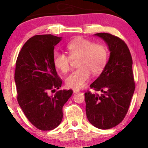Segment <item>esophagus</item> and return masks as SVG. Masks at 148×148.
<instances>
[{
  "label": "esophagus",
  "instance_id": "obj_1",
  "mask_svg": "<svg viewBox=\"0 0 148 148\" xmlns=\"http://www.w3.org/2000/svg\"><path fill=\"white\" fill-rule=\"evenodd\" d=\"M73 91L74 93H77V92H79V90H78V89H73Z\"/></svg>",
  "mask_w": 148,
  "mask_h": 148
}]
</instances>
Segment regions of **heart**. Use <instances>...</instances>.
Here are the masks:
<instances>
[{
  "instance_id": "1",
  "label": "heart",
  "mask_w": 148,
  "mask_h": 148,
  "mask_svg": "<svg viewBox=\"0 0 148 148\" xmlns=\"http://www.w3.org/2000/svg\"><path fill=\"white\" fill-rule=\"evenodd\" d=\"M69 55L55 52L53 55L54 66L62 73L70 69L71 59L79 58L77 65L79 66L66 79L69 88H82L91 77V72L97 75L104 69L108 59L109 52L106 45L95 43L87 38L79 37L71 40L66 44Z\"/></svg>"
}]
</instances>
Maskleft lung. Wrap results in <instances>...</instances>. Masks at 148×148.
<instances>
[{
  "label": "left lung",
  "mask_w": 148,
  "mask_h": 148,
  "mask_svg": "<svg viewBox=\"0 0 148 148\" xmlns=\"http://www.w3.org/2000/svg\"><path fill=\"white\" fill-rule=\"evenodd\" d=\"M96 36L106 42L110 55L102 73L90 86L102 94L85 93L86 112L91 124L108 129L122 122L128 112L135 88L133 60L128 46L120 38L108 33Z\"/></svg>",
  "instance_id": "left-lung-1"
}]
</instances>
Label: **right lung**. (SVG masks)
Listing matches in <instances>:
<instances>
[{
	"label": "right lung",
	"instance_id": "obj_1",
	"mask_svg": "<svg viewBox=\"0 0 148 148\" xmlns=\"http://www.w3.org/2000/svg\"><path fill=\"white\" fill-rule=\"evenodd\" d=\"M61 38L36 35L25 42L16 61L15 82L17 99L30 123L42 131L57 127L62 119V107L72 90H59L62 85L53 64L54 46Z\"/></svg>",
	"mask_w": 148,
	"mask_h": 148
}]
</instances>
